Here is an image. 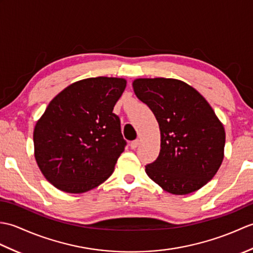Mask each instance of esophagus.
<instances>
[{
	"instance_id": "esophagus-1",
	"label": "esophagus",
	"mask_w": 253,
	"mask_h": 253,
	"mask_svg": "<svg viewBox=\"0 0 253 253\" xmlns=\"http://www.w3.org/2000/svg\"><path fill=\"white\" fill-rule=\"evenodd\" d=\"M138 146H139V140H138V139H137V140H133V141L130 142V148H131L132 150L137 149Z\"/></svg>"
}]
</instances>
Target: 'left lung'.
Masks as SVG:
<instances>
[{
    "label": "left lung",
    "mask_w": 253,
    "mask_h": 253,
    "mask_svg": "<svg viewBox=\"0 0 253 253\" xmlns=\"http://www.w3.org/2000/svg\"><path fill=\"white\" fill-rule=\"evenodd\" d=\"M132 88L160 127V154L146 166L147 175L171 195L199 190L223 162L222 122L203 95L179 79L137 78Z\"/></svg>",
    "instance_id": "8db88e82"
}]
</instances>
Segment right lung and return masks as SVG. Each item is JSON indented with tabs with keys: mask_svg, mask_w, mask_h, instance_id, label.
Here are the masks:
<instances>
[{
	"mask_svg": "<svg viewBox=\"0 0 253 253\" xmlns=\"http://www.w3.org/2000/svg\"><path fill=\"white\" fill-rule=\"evenodd\" d=\"M126 84L117 77L79 80L62 90L37 121L36 162L57 189L87 192L112 175L126 144L113 113Z\"/></svg>",
	"mask_w": 253,
	"mask_h": 253,
	"instance_id": "obj_1",
	"label": "right lung"
}]
</instances>
